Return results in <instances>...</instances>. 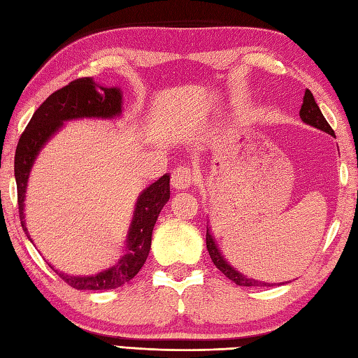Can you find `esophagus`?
Wrapping results in <instances>:
<instances>
[{
  "label": "esophagus",
  "mask_w": 358,
  "mask_h": 358,
  "mask_svg": "<svg viewBox=\"0 0 358 358\" xmlns=\"http://www.w3.org/2000/svg\"><path fill=\"white\" fill-rule=\"evenodd\" d=\"M172 186L177 187V189H186L189 186L194 185L195 181V175L192 172L191 167L187 166H178L175 167V169L172 171Z\"/></svg>",
  "instance_id": "34e87169"
}]
</instances>
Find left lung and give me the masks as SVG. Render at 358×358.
Listing matches in <instances>:
<instances>
[{"label":"left lung","mask_w":358,"mask_h":358,"mask_svg":"<svg viewBox=\"0 0 358 358\" xmlns=\"http://www.w3.org/2000/svg\"><path fill=\"white\" fill-rule=\"evenodd\" d=\"M300 118L305 121V123L314 126L317 129H320V131H324V132L334 135L332 127L329 126L328 121H326V118L323 117V113H322L320 108L317 106V103L314 100V95L309 89H306L305 96H303V104H301V109H300ZM206 248H208V252L212 258V262H214V264L217 266V269L222 271L227 278L234 281L235 285L248 286V287L249 286H254V287H257V286H271L268 283H262V281H257V280L241 275L240 272H237L234 268H231V266L227 264V262L223 258V255L220 254V250L217 249L215 240L212 238L209 229L206 231Z\"/></svg>","instance_id":"obj_1"}]
</instances>
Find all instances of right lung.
Segmentation results:
<instances>
[{
	"label": "right lung",
	"instance_id": "1",
	"mask_svg": "<svg viewBox=\"0 0 358 358\" xmlns=\"http://www.w3.org/2000/svg\"><path fill=\"white\" fill-rule=\"evenodd\" d=\"M121 112V92L117 87H103L89 78H77L69 85L49 95L30 118L24 132L21 134L15 152V180L18 192V212L22 231L32 241L24 223V194L29 172L43 144L63 121L85 117L110 118ZM169 175H163L144 191L136 201L131 231L127 235L126 254L113 268L103 271L95 277H67L55 271L67 285L80 291H106L115 289L131 281L143 268L149 255L152 231L164 204L169 201ZM52 268V266H50ZM53 269V268H52Z\"/></svg>",
	"mask_w": 358,
	"mask_h": 358
}]
</instances>
